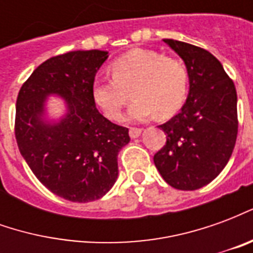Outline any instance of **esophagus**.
Here are the masks:
<instances>
[{
	"label": "esophagus",
	"instance_id": "34e87169",
	"mask_svg": "<svg viewBox=\"0 0 253 253\" xmlns=\"http://www.w3.org/2000/svg\"><path fill=\"white\" fill-rule=\"evenodd\" d=\"M141 132H142V128H138V127H131L130 130H128V134H130V137L134 139V138H138L141 135Z\"/></svg>",
	"mask_w": 253,
	"mask_h": 253
}]
</instances>
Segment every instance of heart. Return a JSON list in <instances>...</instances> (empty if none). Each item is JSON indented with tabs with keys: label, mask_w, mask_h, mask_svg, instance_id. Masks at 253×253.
Segmentation results:
<instances>
[{
	"label": "heart",
	"mask_w": 253,
	"mask_h": 253,
	"mask_svg": "<svg viewBox=\"0 0 253 253\" xmlns=\"http://www.w3.org/2000/svg\"><path fill=\"white\" fill-rule=\"evenodd\" d=\"M112 77L94 80L92 97L108 119L118 121L132 90L135 101L128 119L148 121L159 114L168 118L180 110L188 90V70L172 57L134 48L111 63Z\"/></svg>",
	"instance_id": "obj_1"
}]
</instances>
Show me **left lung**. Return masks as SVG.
Returning a JSON list of instances; mask_svg holds the SVG:
<instances>
[{
  "instance_id": "8db88e82",
  "label": "left lung",
  "mask_w": 253,
  "mask_h": 253,
  "mask_svg": "<svg viewBox=\"0 0 253 253\" xmlns=\"http://www.w3.org/2000/svg\"><path fill=\"white\" fill-rule=\"evenodd\" d=\"M164 42L186 63L190 93L180 112L159 126L167 142L154 154V165L170 187L194 191L214 180L232 156L239 128L237 93L221 62L207 50Z\"/></svg>"
}]
</instances>
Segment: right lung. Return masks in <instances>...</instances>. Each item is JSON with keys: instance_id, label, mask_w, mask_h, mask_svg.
Listing matches in <instances>:
<instances>
[{"instance_id": "1", "label": "right lung", "mask_w": 253, "mask_h": 253, "mask_svg": "<svg viewBox=\"0 0 253 253\" xmlns=\"http://www.w3.org/2000/svg\"><path fill=\"white\" fill-rule=\"evenodd\" d=\"M108 58L100 50L70 51L36 67L16 101L14 135L21 156L52 194L70 202L104 196L118 177V154L128 128L101 115L92 97L96 73ZM48 94L62 95L67 116L55 125L41 119Z\"/></svg>"}]
</instances>
